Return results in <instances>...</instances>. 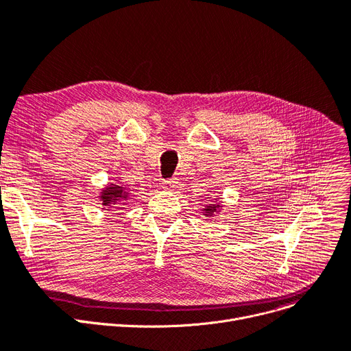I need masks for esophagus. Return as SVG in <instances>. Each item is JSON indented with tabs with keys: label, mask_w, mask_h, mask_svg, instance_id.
Here are the masks:
<instances>
[{
	"label": "esophagus",
	"mask_w": 351,
	"mask_h": 351,
	"mask_svg": "<svg viewBox=\"0 0 351 351\" xmlns=\"http://www.w3.org/2000/svg\"><path fill=\"white\" fill-rule=\"evenodd\" d=\"M178 179H169L163 182V189L166 191H175L178 188Z\"/></svg>",
	"instance_id": "34e87169"
}]
</instances>
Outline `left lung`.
Listing matches in <instances>:
<instances>
[{"label": "left lung", "mask_w": 351, "mask_h": 351, "mask_svg": "<svg viewBox=\"0 0 351 351\" xmlns=\"http://www.w3.org/2000/svg\"><path fill=\"white\" fill-rule=\"evenodd\" d=\"M222 202H220V197H215L210 200V204H208L204 209H202V213H204L205 217L213 219L216 215H219L220 209H222Z\"/></svg>", "instance_id": "8db88e82"}]
</instances>
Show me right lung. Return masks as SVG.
I'll list each match as a JSON object with an SVG mask.
<instances>
[{"instance_id":"1","label":"right lung","mask_w":351,"mask_h":351,"mask_svg":"<svg viewBox=\"0 0 351 351\" xmlns=\"http://www.w3.org/2000/svg\"><path fill=\"white\" fill-rule=\"evenodd\" d=\"M129 196H131V188H128V185H123L121 182L109 183L99 192L101 205L105 210H110L112 208L123 209L119 206H125L128 204Z\"/></svg>"}]
</instances>
